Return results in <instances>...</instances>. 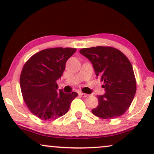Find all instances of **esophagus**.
I'll use <instances>...</instances> for the list:
<instances>
[{"label": "esophagus", "mask_w": 154, "mask_h": 154, "mask_svg": "<svg viewBox=\"0 0 154 154\" xmlns=\"http://www.w3.org/2000/svg\"><path fill=\"white\" fill-rule=\"evenodd\" d=\"M79 94L80 96L83 97H86L88 96V94H85V93H83V92H79Z\"/></svg>", "instance_id": "1"}]
</instances>
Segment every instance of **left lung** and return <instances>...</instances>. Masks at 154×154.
<instances>
[{
  "label": "left lung",
  "instance_id": "obj_1",
  "mask_svg": "<svg viewBox=\"0 0 154 154\" xmlns=\"http://www.w3.org/2000/svg\"><path fill=\"white\" fill-rule=\"evenodd\" d=\"M88 58L94 72L104 82L105 93L98 96L99 104L92 110L103 119H115L125 113L136 93V81L131 63L120 50L97 46L80 50Z\"/></svg>",
  "mask_w": 154,
  "mask_h": 154
}]
</instances>
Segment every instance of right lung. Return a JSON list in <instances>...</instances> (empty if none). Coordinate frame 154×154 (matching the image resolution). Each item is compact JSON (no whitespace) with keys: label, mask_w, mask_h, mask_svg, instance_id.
<instances>
[{"label":"right lung","mask_w":154,"mask_h":154,"mask_svg":"<svg viewBox=\"0 0 154 154\" xmlns=\"http://www.w3.org/2000/svg\"><path fill=\"white\" fill-rule=\"evenodd\" d=\"M75 48H56L33 54L23 66L20 88L23 98L31 113L41 120H55L68 112L78 94L59 90L56 81L65 69L66 61Z\"/></svg>","instance_id":"obj_1"}]
</instances>
